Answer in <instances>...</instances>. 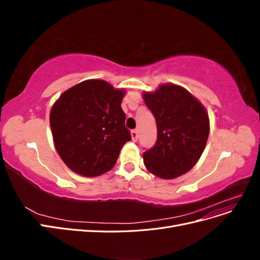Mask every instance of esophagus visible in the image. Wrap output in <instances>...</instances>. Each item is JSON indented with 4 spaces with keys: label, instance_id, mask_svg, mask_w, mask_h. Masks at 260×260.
Masks as SVG:
<instances>
[{
    "label": "esophagus",
    "instance_id": "esophagus-1",
    "mask_svg": "<svg viewBox=\"0 0 260 260\" xmlns=\"http://www.w3.org/2000/svg\"><path fill=\"white\" fill-rule=\"evenodd\" d=\"M131 138H132L133 142H136V141H138V138H139V132H138V130H132V131H131Z\"/></svg>",
    "mask_w": 260,
    "mask_h": 260
}]
</instances>
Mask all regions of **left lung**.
<instances>
[{"instance_id":"8db88e82","label":"left lung","mask_w":260,"mask_h":260,"mask_svg":"<svg viewBox=\"0 0 260 260\" xmlns=\"http://www.w3.org/2000/svg\"><path fill=\"white\" fill-rule=\"evenodd\" d=\"M143 99L156 119L157 141L143 153L146 169L161 179H175L199 161L209 135V118L201 102L177 84L159 85Z\"/></svg>"}]
</instances>
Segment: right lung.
<instances>
[{
    "label": "right lung",
    "mask_w": 260,
    "mask_h": 260,
    "mask_svg": "<svg viewBox=\"0 0 260 260\" xmlns=\"http://www.w3.org/2000/svg\"><path fill=\"white\" fill-rule=\"evenodd\" d=\"M124 93L104 80H85L65 91L52 106L50 124L55 148L76 174H105L131 140L121 108Z\"/></svg>",
    "instance_id": "obj_1"
}]
</instances>
